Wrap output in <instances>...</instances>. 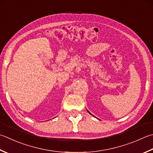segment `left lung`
I'll list each match as a JSON object with an SVG mask.
<instances>
[{"instance_id": "8db88e82", "label": "left lung", "mask_w": 153, "mask_h": 153, "mask_svg": "<svg viewBox=\"0 0 153 153\" xmlns=\"http://www.w3.org/2000/svg\"><path fill=\"white\" fill-rule=\"evenodd\" d=\"M87 111H88V113H89V111L88 110H87ZM90 114H91V113H90ZM94 117H95V116H94Z\"/></svg>"}]
</instances>
